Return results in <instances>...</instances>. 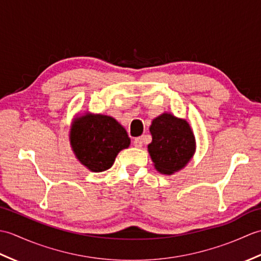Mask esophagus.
Returning <instances> with one entry per match:
<instances>
[{
    "instance_id": "obj_1",
    "label": "esophagus",
    "mask_w": 261,
    "mask_h": 261,
    "mask_svg": "<svg viewBox=\"0 0 261 261\" xmlns=\"http://www.w3.org/2000/svg\"><path fill=\"white\" fill-rule=\"evenodd\" d=\"M134 145L137 148H141L142 147V138L141 137H138L134 140Z\"/></svg>"
}]
</instances>
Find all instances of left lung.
<instances>
[{
    "mask_svg": "<svg viewBox=\"0 0 261 261\" xmlns=\"http://www.w3.org/2000/svg\"><path fill=\"white\" fill-rule=\"evenodd\" d=\"M152 137L148 152L160 174L173 175L191 162L196 150L195 136L185 119L165 112L149 127Z\"/></svg>",
    "mask_w": 261,
    "mask_h": 261,
    "instance_id": "left-lung-1",
    "label": "left lung"
}]
</instances>
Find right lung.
<instances>
[{
    "label": "right lung",
    "instance_id": "add662e5",
    "mask_svg": "<svg viewBox=\"0 0 261 261\" xmlns=\"http://www.w3.org/2000/svg\"><path fill=\"white\" fill-rule=\"evenodd\" d=\"M69 142L77 160L93 173L112 167L118 153L129 148L130 138L110 115L85 112L70 124Z\"/></svg>",
    "mask_w": 261,
    "mask_h": 261
}]
</instances>
